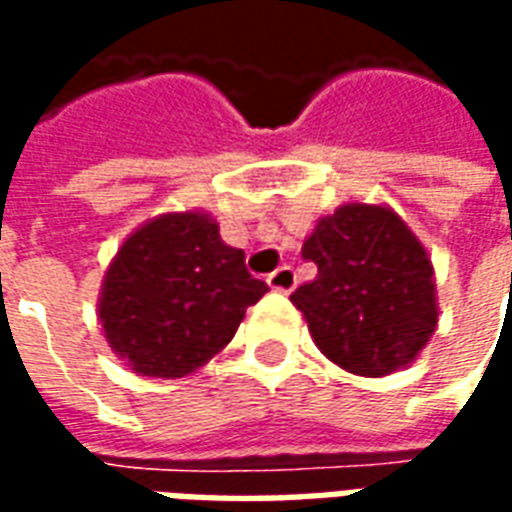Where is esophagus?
Listing matches in <instances>:
<instances>
[{
    "label": "esophagus",
    "instance_id": "esophagus-1",
    "mask_svg": "<svg viewBox=\"0 0 512 512\" xmlns=\"http://www.w3.org/2000/svg\"><path fill=\"white\" fill-rule=\"evenodd\" d=\"M268 288L277 290V293H290L296 288V271L290 266H279L274 274H268Z\"/></svg>",
    "mask_w": 512,
    "mask_h": 512
}]
</instances>
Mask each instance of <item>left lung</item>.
Here are the masks:
<instances>
[{
  "mask_svg": "<svg viewBox=\"0 0 512 512\" xmlns=\"http://www.w3.org/2000/svg\"><path fill=\"white\" fill-rule=\"evenodd\" d=\"M301 257L318 277L290 301L329 362L381 378L422 354L439 326L433 263L389 205L356 200L321 216Z\"/></svg>",
  "mask_w": 512,
  "mask_h": 512,
  "instance_id": "1",
  "label": "left lung"
}]
</instances>
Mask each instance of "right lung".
Listing matches in <instances>:
<instances>
[{
  "label": "right lung",
  "mask_w": 512,
  "mask_h": 512,
  "mask_svg": "<svg viewBox=\"0 0 512 512\" xmlns=\"http://www.w3.org/2000/svg\"><path fill=\"white\" fill-rule=\"evenodd\" d=\"M266 282L224 244L208 211H172L120 244L98 293L109 348L145 378H186L222 351Z\"/></svg>",
  "instance_id": "1"
}]
</instances>
